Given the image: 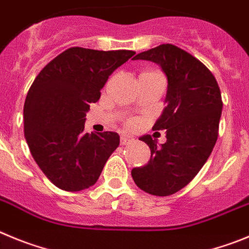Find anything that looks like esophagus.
Wrapping results in <instances>:
<instances>
[{
	"label": "esophagus",
	"instance_id": "esophagus-1",
	"mask_svg": "<svg viewBox=\"0 0 249 249\" xmlns=\"http://www.w3.org/2000/svg\"><path fill=\"white\" fill-rule=\"evenodd\" d=\"M120 144H122V145L131 144V139L127 138V136H125V135H123L122 138H120Z\"/></svg>",
	"mask_w": 249,
	"mask_h": 249
}]
</instances>
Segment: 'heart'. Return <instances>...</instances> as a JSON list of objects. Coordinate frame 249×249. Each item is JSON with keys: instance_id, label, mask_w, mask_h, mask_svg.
<instances>
[{"instance_id": "1", "label": "heart", "mask_w": 249, "mask_h": 249, "mask_svg": "<svg viewBox=\"0 0 249 249\" xmlns=\"http://www.w3.org/2000/svg\"><path fill=\"white\" fill-rule=\"evenodd\" d=\"M127 127H134L136 125V120H129V122L126 123Z\"/></svg>"}]
</instances>
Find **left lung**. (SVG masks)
<instances>
[{
	"label": "left lung",
	"instance_id": "1",
	"mask_svg": "<svg viewBox=\"0 0 249 249\" xmlns=\"http://www.w3.org/2000/svg\"><path fill=\"white\" fill-rule=\"evenodd\" d=\"M133 59L158 63L167 77V93L166 107L152 127L166 130V142L141 136L151 156L131 176L142 191L170 196L191 182L211 155L222 114L221 90L202 62L174 44H160Z\"/></svg>",
	"mask_w": 249,
	"mask_h": 249
}]
</instances>
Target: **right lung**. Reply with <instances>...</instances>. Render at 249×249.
<instances>
[{
  "label": "right lung",
  "mask_w": 249,
  "mask_h": 249,
  "mask_svg": "<svg viewBox=\"0 0 249 249\" xmlns=\"http://www.w3.org/2000/svg\"><path fill=\"white\" fill-rule=\"evenodd\" d=\"M134 54L71 47L32 83L23 108L24 138L39 169L58 189L75 192L93 186L119 146L118 134H88L84 123L109 75Z\"/></svg>",
  "instance_id": "right-lung-1"
}]
</instances>
